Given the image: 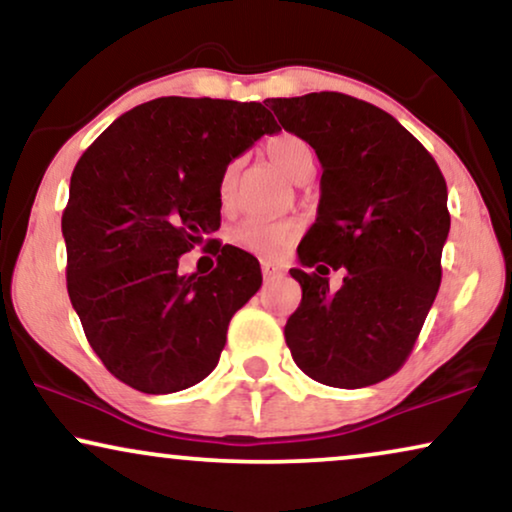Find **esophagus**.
I'll return each mask as SVG.
<instances>
[{"mask_svg":"<svg viewBox=\"0 0 512 512\" xmlns=\"http://www.w3.org/2000/svg\"><path fill=\"white\" fill-rule=\"evenodd\" d=\"M261 270H263V277L268 279V282H270V279L284 275V265L282 263H275V261H263L261 263Z\"/></svg>","mask_w":512,"mask_h":512,"instance_id":"esophagus-1","label":"esophagus"}]
</instances>
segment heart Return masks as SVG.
Returning <instances> with one entry per match:
<instances>
[{
	"instance_id": "heart-1",
	"label": "heart",
	"mask_w": 512,
	"mask_h": 512,
	"mask_svg": "<svg viewBox=\"0 0 512 512\" xmlns=\"http://www.w3.org/2000/svg\"><path fill=\"white\" fill-rule=\"evenodd\" d=\"M265 158L270 165L293 184H303L312 177L314 172V156L310 144L291 132L270 137L265 142ZM237 163H228L223 167L219 184H216V195H219L221 209H230L235 202L237 193ZM300 237V226L291 219H244L228 230V242L235 244L244 251H251L256 256L277 258L284 254Z\"/></svg>"
}]
</instances>
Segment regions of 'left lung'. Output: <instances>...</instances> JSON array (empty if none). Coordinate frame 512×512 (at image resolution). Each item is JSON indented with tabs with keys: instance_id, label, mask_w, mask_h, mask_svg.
<instances>
[{
	"instance_id": "obj_1",
	"label": "left lung",
	"mask_w": 512,
	"mask_h": 512,
	"mask_svg": "<svg viewBox=\"0 0 512 512\" xmlns=\"http://www.w3.org/2000/svg\"><path fill=\"white\" fill-rule=\"evenodd\" d=\"M265 102L324 170L317 221L298 244L300 268L289 270L303 300L284 326L286 345L312 380L370 387L403 366L436 300L450 233L445 177L375 104L342 93ZM331 267L346 270L338 292L323 277Z\"/></svg>"
}]
</instances>
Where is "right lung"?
<instances>
[{"label": "right lung", "instance_id": "obj_1", "mask_svg": "<svg viewBox=\"0 0 512 512\" xmlns=\"http://www.w3.org/2000/svg\"><path fill=\"white\" fill-rule=\"evenodd\" d=\"M279 125L258 102L158 97L116 118L79 158L62 214L67 291L104 366L144 394L212 373L233 314L261 289L247 251L209 240V275L179 258L221 226L216 184Z\"/></svg>", "mask_w": 512, "mask_h": 512}]
</instances>
